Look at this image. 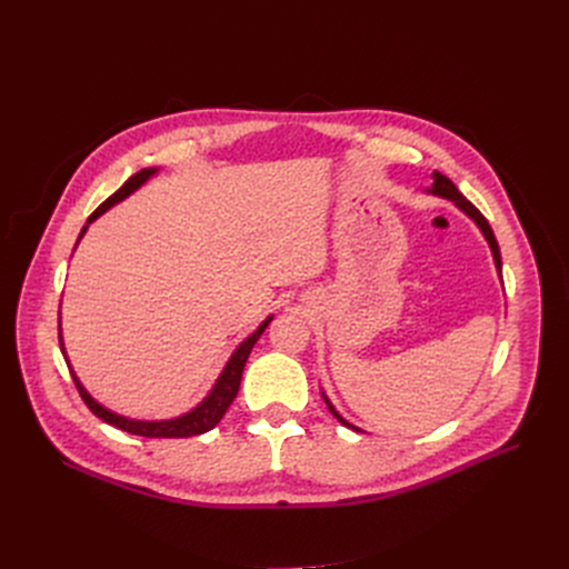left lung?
Wrapping results in <instances>:
<instances>
[{"mask_svg":"<svg viewBox=\"0 0 569 569\" xmlns=\"http://www.w3.org/2000/svg\"><path fill=\"white\" fill-rule=\"evenodd\" d=\"M428 192L430 194H436V197H442V199H449V201H453L458 208H461L468 218L479 227V231L483 233V238H486V242H489V248H491V252H493V261H496V268H498V276L502 278V259H500V248H498V240H496V236H493V229L489 227V222H486V218L483 214L461 194L458 192V187L447 178V176H442V173H438V171H432V187H428ZM323 396V402L329 405V410H331V415L342 423V426H347V428H355V430H361V428H357V426H351L349 421H345L338 412H336V408L331 405V400L327 398V393H321Z\"/></svg>","mask_w":569,"mask_h":569,"instance_id":"1","label":"left lung"}]
</instances>
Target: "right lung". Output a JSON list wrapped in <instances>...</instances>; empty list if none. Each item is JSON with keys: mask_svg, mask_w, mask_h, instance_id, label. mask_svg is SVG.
<instances>
[{"mask_svg": "<svg viewBox=\"0 0 569 569\" xmlns=\"http://www.w3.org/2000/svg\"><path fill=\"white\" fill-rule=\"evenodd\" d=\"M157 171H159V169H141L139 173H133V176L118 189L116 194L108 197V199L90 214L88 224H92V222L99 218V214H103L108 208H113L116 203H120L122 199H127L131 192H137V189H139L143 182H148ZM88 224L83 227V231H80L78 240L83 238V233L88 231ZM78 240H76V246H78ZM270 321H273V315L266 317V319L259 323V329H257L252 336H248L246 340H242V342L233 349V355H231V359L227 361L224 370L220 372L218 382H214V387L210 389V393L197 405L194 410H189V412H184V415H180V417H176V419H164V421H139V419H129V417L116 415V412H111L108 408H103V405L97 402V400L86 391V387L80 385L76 372L71 370V363H69V359H67L64 347H62V355H64V359H67V366H69V370H71V377H73V382H76V389H78L80 398L86 400V405L92 410V415H97L101 421L111 423V426H116V428H120V430H124V432H131V436H141V438H192V436H201V432H208L210 428H214V426L220 423V419L224 417V412L229 410V405L233 402V398H236V393H238V389H240L242 368H246V363H248L250 351H252V347L257 345V340L261 338V333L266 331V327H268ZM60 345H64V342H62V333H60Z\"/></svg>", "mask_w": 569, "mask_h": 569, "instance_id": "1", "label": "right lung"}]
</instances>
